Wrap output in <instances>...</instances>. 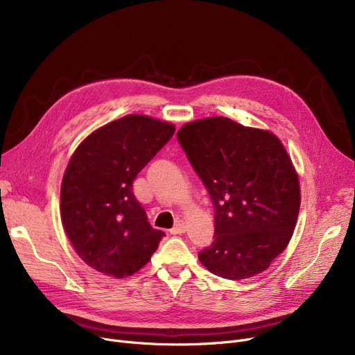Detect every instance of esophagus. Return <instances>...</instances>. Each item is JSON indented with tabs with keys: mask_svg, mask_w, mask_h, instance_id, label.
<instances>
[{
	"mask_svg": "<svg viewBox=\"0 0 355 355\" xmlns=\"http://www.w3.org/2000/svg\"><path fill=\"white\" fill-rule=\"evenodd\" d=\"M185 232V225L184 223L180 220V221H177L175 223V226L171 229V233L173 234H181V233H184Z\"/></svg>",
	"mask_w": 355,
	"mask_h": 355,
	"instance_id": "esophagus-1",
	"label": "esophagus"
}]
</instances>
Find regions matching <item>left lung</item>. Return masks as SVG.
Here are the masks:
<instances>
[{
  "label": "left lung",
  "mask_w": 355,
  "mask_h": 355,
  "mask_svg": "<svg viewBox=\"0 0 355 355\" xmlns=\"http://www.w3.org/2000/svg\"><path fill=\"white\" fill-rule=\"evenodd\" d=\"M177 139L214 204V240L200 262L232 281L266 270L288 246L301 206L282 142L223 116L185 123Z\"/></svg>",
  "instance_id": "obj_1"
}]
</instances>
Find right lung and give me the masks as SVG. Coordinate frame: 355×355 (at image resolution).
Returning <instances> with one entry per match:
<instances>
[{
  "label": "right lung",
  "mask_w": 355,
  "mask_h": 355,
  "mask_svg": "<svg viewBox=\"0 0 355 355\" xmlns=\"http://www.w3.org/2000/svg\"><path fill=\"white\" fill-rule=\"evenodd\" d=\"M174 130L168 122L126 115L96 129L74 151L62 182V223L90 268L130 276L157 250L165 233L149 225L132 182Z\"/></svg>",
  "instance_id": "obj_1"
}]
</instances>
